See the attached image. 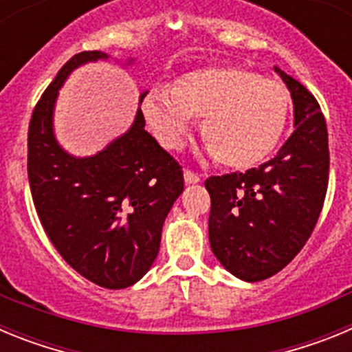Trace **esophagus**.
I'll return each instance as SVG.
<instances>
[{
	"mask_svg": "<svg viewBox=\"0 0 352 352\" xmlns=\"http://www.w3.org/2000/svg\"><path fill=\"white\" fill-rule=\"evenodd\" d=\"M183 176H185V182L186 183H199L201 182V176H199L197 173H194V170H190V169H185L183 170Z\"/></svg>",
	"mask_w": 352,
	"mask_h": 352,
	"instance_id": "obj_1",
	"label": "esophagus"
}]
</instances>
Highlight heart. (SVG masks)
<instances>
[{"label":"heart","mask_w":352,"mask_h":352,"mask_svg":"<svg viewBox=\"0 0 352 352\" xmlns=\"http://www.w3.org/2000/svg\"><path fill=\"white\" fill-rule=\"evenodd\" d=\"M287 93L276 80L239 67L197 68L173 86L146 93L142 113L162 146L178 148L203 116L201 132L214 160L247 167L272 153L287 120Z\"/></svg>","instance_id":"heart-1"}]
</instances>
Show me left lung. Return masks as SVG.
Segmentation results:
<instances>
[{"instance_id":"1","label":"left lung","mask_w":352,"mask_h":352,"mask_svg":"<svg viewBox=\"0 0 352 352\" xmlns=\"http://www.w3.org/2000/svg\"><path fill=\"white\" fill-rule=\"evenodd\" d=\"M291 91L294 130L272 160L247 173L211 176L210 245L227 272L245 282L285 268L312 234L328 188V130L312 93L275 67Z\"/></svg>"}]
</instances>
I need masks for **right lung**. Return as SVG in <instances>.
<instances>
[{"label":"right lung","mask_w":352,"mask_h":352,"mask_svg":"<svg viewBox=\"0 0 352 352\" xmlns=\"http://www.w3.org/2000/svg\"><path fill=\"white\" fill-rule=\"evenodd\" d=\"M107 58L102 51L79 52L43 91L28 130V178L43 231L60 256L93 284L125 289L157 259L164 220L183 192V170L146 132L141 109L132 126L93 157H74L56 141L60 88L80 65Z\"/></svg>","instance_id":"1"}]
</instances>
